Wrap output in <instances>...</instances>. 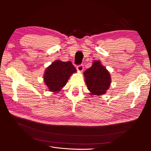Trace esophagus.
<instances>
[{"label": "esophagus", "instance_id": "34e87169", "mask_svg": "<svg viewBox=\"0 0 151 151\" xmlns=\"http://www.w3.org/2000/svg\"><path fill=\"white\" fill-rule=\"evenodd\" d=\"M76 68H77V70H78L79 72H82V71L83 70V69H84V65H82V64L79 65H77Z\"/></svg>", "mask_w": 151, "mask_h": 151}]
</instances>
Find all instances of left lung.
<instances>
[{"mask_svg": "<svg viewBox=\"0 0 151 151\" xmlns=\"http://www.w3.org/2000/svg\"><path fill=\"white\" fill-rule=\"evenodd\" d=\"M84 77L91 95L104 94L111 83V77L109 71L99 60L93 62L92 66L84 72Z\"/></svg>", "mask_w": 151, "mask_h": 151, "instance_id": "left-lung-1", "label": "left lung"}]
</instances>
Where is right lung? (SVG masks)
Masks as SVG:
<instances>
[{"label": "right lung", "mask_w": 151, "mask_h": 151, "mask_svg": "<svg viewBox=\"0 0 151 151\" xmlns=\"http://www.w3.org/2000/svg\"><path fill=\"white\" fill-rule=\"evenodd\" d=\"M76 72L77 70L71 62L57 60L45 70L44 83L50 91L57 93L66 85L70 77Z\"/></svg>", "instance_id": "add662e5"}]
</instances>
